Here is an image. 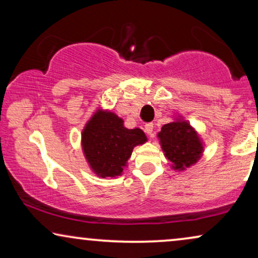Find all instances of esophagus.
Returning a JSON list of instances; mask_svg holds the SVG:
<instances>
[{
    "label": "esophagus",
    "mask_w": 258,
    "mask_h": 258,
    "mask_svg": "<svg viewBox=\"0 0 258 258\" xmlns=\"http://www.w3.org/2000/svg\"><path fill=\"white\" fill-rule=\"evenodd\" d=\"M144 130H146V133L148 134V135L153 136V133H154V124H153V123H148V124H146V126H144Z\"/></svg>",
    "instance_id": "obj_1"
}]
</instances>
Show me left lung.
<instances>
[{
    "instance_id": "1",
    "label": "left lung",
    "mask_w": 258,
    "mask_h": 258,
    "mask_svg": "<svg viewBox=\"0 0 258 258\" xmlns=\"http://www.w3.org/2000/svg\"><path fill=\"white\" fill-rule=\"evenodd\" d=\"M157 137L165 157L175 170H184L202 156L203 144L195 129L186 121L177 119L164 124Z\"/></svg>"
}]
</instances>
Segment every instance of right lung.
<instances>
[{"label":"right lung","instance_id":"1","mask_svg":"<svg viewBox=\"0 0 258 258\" xmlns=\"http://www.w3.org/2000/svg\"><path fill=\"white\" fill-rule=\"evenodd\" d=\"M146 141L142 130L124 128L123 119L111 111L95 112L82 133L84 156L102 178L121 175L134 147Z\"/></svg>","mask_w":258,"mask_h":258}]
</instances>
